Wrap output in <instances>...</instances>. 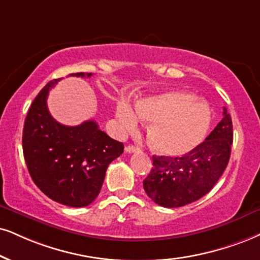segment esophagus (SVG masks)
I'll return each instance as SVG.
<instances>
[{
    "instance_id": "1",
    "label": "esophagus",
    "mask_w": 260,
    "mask_h": 260,
    "mask_svg": "<svg viewBox=\"0 0 260 260\" xmlns=\"http://www.w3.org/2000/svg\"><path fill=\"white\" fill-rule=\"evenodd\" d=\"M125 150H126L127 153H136V152H139L140 148H139V147H136V146L130 145V146H127L126 148H125Z\"/></svg>"
}]
</instances>
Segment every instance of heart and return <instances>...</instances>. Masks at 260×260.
Masks as SVG:
<instances>
[{
    "label": "heart",
    "instance_id": "obj_1",
    "mask_svg": "<svg viewBox=\"0 0 260 260\" xmlns=\"http://www.w3.org/2000/svg\"><path fill=\"white\" fill-rule=\"evenodd\" d=\"M117 117L124 130H134L139 118L150 120L148 140L164 155H182L206 136L211 121L208 106L185 91H168L137 101L135 111L127 104L118 106Z\"/></svg>",
    "mask_w": 260,
    "mask_h": 260
}]
</instances>
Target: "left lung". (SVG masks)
Here are the masks:
<instances>
[{
    "label": "left lung",
    "instance_id": "left-lung-1",
    "mask_svg": "<svg viewBox=\"0 0 260 260\" xmlns=\"http://www.w3.org/2000/svg\"><path fill=\"white\" fill-rule=\"evenodd\" d=\"M233 145L232 117L223 118L203 143L181 158L153 155V168L143 181L147 195L162 207H181L206 195L229 162Z\"/></svg>",
    "mask_w": 260,
    "mask_h": 260
}]
</instances>
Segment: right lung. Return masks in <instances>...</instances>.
Returning a JSON list of instances; mask_svg holds the SVG:
<instances>
[{
	"label": "right lung",
	"instance_id": "1",
	"mask_svg": "<svg viewBox=\"0 0 260 260\" xmlns=\"http://www.w3.org/2000/svg\"><path fill=\"white\" fill-rule=\"evenodd\" d=\"M59 81L48 83L31 104L22 130L24 158L32 181L48 198L84 207L98 198L106 170L124 152V145L99 129L94 120L77 126L57 123L48 111L47 98Z\"/></svg>",
	"mask_w": 260,
	"mask_h": 260
}]
</instances>
